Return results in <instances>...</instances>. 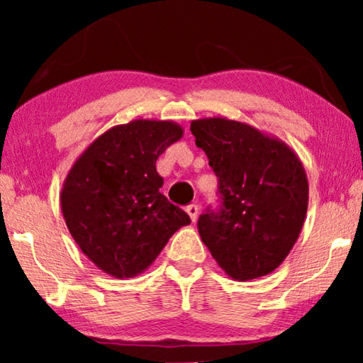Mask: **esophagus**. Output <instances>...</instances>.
Listing matches in <instances>:
<instances>
[{
  "label": "esophagus",
  "mask_w": 363,
  "mask_h": 363,
  "mask_svg": "<svg viewBox=\"0 0 363 363\" xmlns=\"http://www.w3.org/2000/svg\"><path fill=\"white\" fill-rule=\"evenodd\" d=\"M186 213H188V216H190V220L193 223H196L198 215H200V208H198V205H190V206H186Z\"/></svg>",
  "instance_id": "obj_1"
}]
</instances>
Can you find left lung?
Returning <instances> with one entry per match:
<instances>
[{
  "mask_svg": "<svg viewBox=\"0 0 363 363\" xmlns=\"http://www.w3.org/2000/svg\"><path fill=\"white\" fill-rule=\"evenodd\" d=\"M195 143L220 182V211L198 218L218 266L236 281L279 267L304 226L309 182L297 153L281 138L226 117L191 121Z\"/></svg>",
  "mask_w": 363,
  "mask_h": 363,
  "instance_id": "left-lung-1",
  "label": "left lung"
}]
</instances>
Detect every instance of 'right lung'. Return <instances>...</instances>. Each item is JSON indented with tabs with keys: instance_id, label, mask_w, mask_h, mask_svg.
I'll return each mask as SVG.
<instances>
[{
	"instance_id": "1",
	"label": "right lung",
	"mask_w": 363,
	"mask_h": 363,
	"mask_svg": "<svg viewBox=\"0 0 363 363\" xmlns=\"http://www.w3.org/2000/svg\"><path fill=\"white\" fill-rule=\"evenodd\" d=\"M183 127L172 121H135L99 135L72 163L61 190L67 230L106 274L127 279L157 259L190 216L160 193L155 163Z\"/></svg>"
}]
</instances>
